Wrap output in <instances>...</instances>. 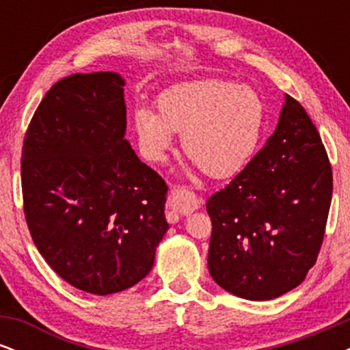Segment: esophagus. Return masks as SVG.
Returning a JSON list of instances; mask_svg holds the SVG:
<instances>
[{
  "label": "esophagus",
  "mask_w": 350,
  "mask_h": 350,
  "mask_svg": "<svg viewBox=\"0 0 350 350\" xmlns=\"http://www.w3.org/2000/svg\"><path fill=\"white\" fill-rule=\"evenodd\" d=\"M167 204H170V208H172L174 212H178V214L187 215L191 214V212L198 211L200 204H202V200H200L194 192L189 191L187 187L178 186V187H172L170 202Z\"/></svg>",
  "instance_id": "34e87169"
}]
</instances>
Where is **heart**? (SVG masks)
Instances as JSON below:
<instances>
[{
  "mask_svg": "<svg viewBox=\"0 0 350 350\" xmlns=\"http://www.w3.org/2000/svg\"><path fill=\"white\" fill-rule=\"evenodd\" d=\"M267 108L252 87L227 80H200L166 90L158 113L136 108L133 128L143 154L163 161L172 133L183 135V150L206 174L228 178L239 172L262 138Z\"/></svg>",
  "mask_w": 350,
  "mask_h": 350,
  "instance_id": "heart-1",
  "label": "heart"
}]
</instances>
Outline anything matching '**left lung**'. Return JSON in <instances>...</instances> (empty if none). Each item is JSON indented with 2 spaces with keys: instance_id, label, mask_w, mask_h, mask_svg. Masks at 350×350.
<instances>
[{
  "instance_id": "obj_1",
  "label": "left lung",
  "mask_w": 350,
  "mask_h": 350,
  "mask_svg": "<svg viewBox=\"0 0 350 350\" xmlns=\"http://www.w3.org/2000/svg\"><path fill=\"white\" fill-rule=\"evenodd\" d=\"M331 198L332 170L319 131L286 95L275 133L207 200L211 276L252 301L291 291L316 263Z\"/></svg>"
}]
</instances>
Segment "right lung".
I'll return each instance as SVG.
<instances>
[{
  "label": "right lung",
  "instance_id": "1",
  "mask_svg": "<svg viewBox=\"0 0 350 350\" xmlns=\"http://www.w3.org/2000/svg\"><path fill=\"white\" fill-rule=\"evenodd\" d=\"M123 79L74 74L49 88L23 143V207L33 242L62 280L92 295L151 271L167 232V186L124 139Z\"/></svg>",
  "mask_w": 350,
  "mask_h": 350
}]
</instances>
